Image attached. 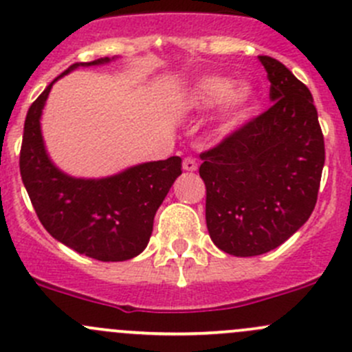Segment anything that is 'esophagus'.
<instances>
[{"instance_id": "1", "label": "esophagus", "mask_w": 352, "mask_h": 352, "mask_svg": "<svg viewBox=\"0 0 352 352\" xmlns=\"http://www.w3.org/2000/svg\"><path fill=\"white\" fill-rule=\"evenodd\" d=\"M182 166H184V170H186V172H196L197 162L194 158H190V156H187V158H184Z\"/></svg>"}]
</instances>
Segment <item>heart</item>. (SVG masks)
<instances>
[{"mask_svg": "<svg viewBox=\"0 0 352 352\" xmlns=\"http://www.w3.org/2000/svg\"><path fill=\"white\" fill-rule=\"evenodd\" d=\"M250 85L235 87V81L223 76H209L197 81L186 98V107L196 112L211 110L225 102L226 117H239L254 102Z\"/></svg>", "mask_w": 352, "mask_h": 352, "instance_id": "heart-1", "label": "heart"}]
</instances>
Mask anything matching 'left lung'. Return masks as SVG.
<instances>
[{"mask_svg":"<svg viewBox=\"0 0 352 352\" xmlns=\"http://www.w3.org/2000/svg\"><path fill=\"white\" fill-rule=\"evenodd\" d=\"M272 105L201 153L206 225L235 257L285 243L314 212L325 163L324 134L310 90L278 59L258 56Z\"/></svg>","mask_w":352,"mask_h":352,"instance_id":"left-lung-1","label":"left lung"}]
</instances>
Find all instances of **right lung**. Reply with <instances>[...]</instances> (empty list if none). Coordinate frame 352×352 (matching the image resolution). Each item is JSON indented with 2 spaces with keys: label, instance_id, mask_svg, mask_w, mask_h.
Wrapping results in <instances>:
<instances>
[{
  "label": "right lung",
  "instance_id": "right-lung-1",
  "mask_svg": "<svg viewBox=\"0 0 352 352\" xmlns=\"http://www.w3.org/2000/svg\"><path fill=\"white\" fill-rule=\"evenodd\" d=\"M116 59V58H112ZM109 58L69 66L54 81L80 66H98ZM52 81L30 105L23 126L20 173L42 226L58 242L102 262L136 257L146 248L160 204L182 173V160L170 156L141 163L104 179H76L49 158L41 116Z\"/></svg>",
  "mask_w": 352,
  "mask_h": 352
}]
</instances>
